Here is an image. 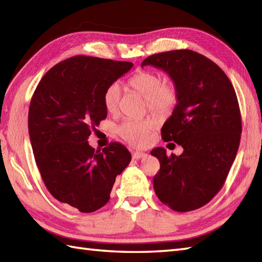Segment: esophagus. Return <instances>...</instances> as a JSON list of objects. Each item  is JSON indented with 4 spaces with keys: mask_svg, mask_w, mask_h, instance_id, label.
Returning a JSON list of instances; mask_svg holds the SVG:
<instances>
[{
    "mask_svg": "<svg viewBox=\"0 0 262 262\" xmlns=\"http://www.w3.org/2000/svg\"><path fill=\"white\" fill-rule=\"evenodd\" d=\"M146 155L144 152H138V151H135L133 152V159H135V160H138V159L141 158H144Z\"/></svg>",
    "mask_w": 262,
    "mask_h": 262,
    "instance_id": "esophagus-1",
    "label": "esophagus"
}]
</instances>
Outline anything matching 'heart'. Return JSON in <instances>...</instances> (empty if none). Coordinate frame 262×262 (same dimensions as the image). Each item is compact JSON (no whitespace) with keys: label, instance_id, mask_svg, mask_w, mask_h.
Masks as SVG:
<instances>
[{"label":"heart","instance_id":"obj_1","mask_svg":"<svg viewBox=\"0 0 262 262\" xmlns=\"http://www.w3.org/2000/svg\"><path fill=\"white\" fill-rule=\"evenodd\" d=\"M128 86L146 99L148 109L159 115L170 112L177 102V90L171 81H161V77L151 71H140L128 80ZM104 105L107 112L117 114L120 103V86L111 84L105 90ZM155 118L127 119L119 126L120 136L133 145H145L156 127Z\"/></svg>","mask_w":262,"mask_h":262}]
</instances>
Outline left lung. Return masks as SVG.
Wrapping results in <instances>:
<instances>
[{
	"label": "left lung",
	"instance_id": "left-lung-1",
	"mask_svg": "<svg viewBox=\"0 0 262 262\" xmlns=\"http://www.w3.org/2000/svg\"><path fill=\"white\" fill-rule=\"evenodd\" d=\"M144 66L163 70L175 84L177 104L161 136L184 148L169 157L163 147L151 151L160 161L153 188L175 211L199 209L220 191L236 157L242 133L236 93L213 61L191 50L150 55Z\"/></svg>",
	"mask_w": 262,
	"mask_h": 262
}]
</instances>
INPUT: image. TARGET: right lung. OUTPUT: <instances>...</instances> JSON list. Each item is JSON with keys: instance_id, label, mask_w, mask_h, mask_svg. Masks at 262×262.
I'll list each match as a JSON object with an SVG mask.
<instances>
[{"instance_id": "obj_1", "label": "right lung", "mask_w": 262, "mask_h": 262, "mask_svg": "<svg viewBox=\"0 0 262 262\" xmlns=\"http://www.w3.org/2000/svg\"><path fill=\"white\" fill-rule=\"evenodd\" d=\"M132 67L73 56L44 75L30 101L28 132L40 176L53 198L80 212H93L109 201L116 177L132 160L120 143L101 151L87 141L106 118L105 90Z\"/></svg>"}]
</instances>
